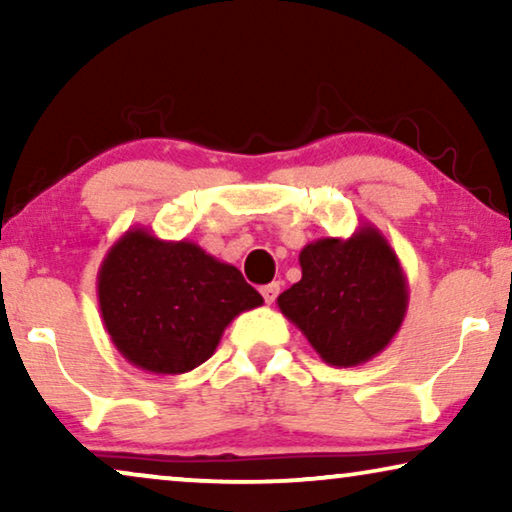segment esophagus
<instances>
[{
    "mask_svg": "<svg viewBox=\"0 0 512 512\" xmlns=\"http://www.w3.org/2000/svg\"><path fill=\"white\" fill-rule=\"evenodd\" d=\"M261 293H263L265 303H268V305H272V303H275L277 293H279V284H277V282H272V284H268V286H263V289H261Z\"/></svg>",
    "mask_w": 512,
    "mask_h": 512,
    "instance_id": "esophagus-1",
    "label": "esophagus"
}]
</instances>
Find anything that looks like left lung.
Listing matches in <instances>:
<instances>
[{
    "instance_id": "8db88e82",
    "label": "left lung",
    "mask_w": 512,
    "mask_h": 512,
    "mask_svg": "<svg viewBox=\"0 0 512 512\" xmlns=\"http://www.w3.org/2000/svg\"><path fill=\"white\" fill-rule=\"evenodd\" d=\"M298 261L303 277L277 305L328 366H361L401 331L408 282L396 251L375 226H359L347 240H314Z\"/></svg>"
}]
</instances>
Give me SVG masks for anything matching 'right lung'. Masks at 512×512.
Returning a JSON list of instances; mask_svg holds the SVG:
<instances>
[{"label": "right lung", "instance_id": "obj_1", "mask_svg": "<svg viewBox=\"0 0 512 512\" xmlns=\"http://www.w3.org/2000/svg\"><path fill=\"white\" fill-rule=\"evenodd\" d=\"M97 303L125 361L153 375H181L205 363L230 321L263 298L235 265L195 242L130 228L100 265Z\"/></svg>", "mask_w": 512, "mask_h": 512}]
</instances>
